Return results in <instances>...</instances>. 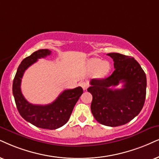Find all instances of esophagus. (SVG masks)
Returning a JSON list of instances; mask_svg holds the SVG:
<instances>
[{"mask_svg":"<svg viewBox=\"0 0 159 159\" xmlns=\"http://www.w3.org/2000/svg\"><path fill=\"white\" fill-rule=\"evenodd\" d=\"M80 85H81V87L83 88L84 90H86V89H87L88 86H89V84H88L87 82L83 81V82H81V84H80Z\"/></svg>","mask_w":159,"mask_h":159,"instance_id":"obj_1","label":"esophagus"}]
</instances>
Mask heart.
Returning a JSON list of instances; mask_svg holds the SVG:
<instances>
[{
	"instance_id": "b5f03b06",
	"label": "heart",
	"mask_w": 159,
	"mask_h": 159,
	"mask_svg": "<svg viewBox=\"0 0 159 159\" xmlns=\"http://www.w3.org/2000/svg\"><path fill=\"white\" fill-rule=\"evenodd\" d=\"M88 67L93 71L96 70V74L99 77H103L108 73L110 70V64L108 61H103L98 58H93L88 62Z\"/></svg>"
}]
</instances>
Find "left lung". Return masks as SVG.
I'll list each match as a JSON object with an SVG mask.
<instances>
[{
	"label": "left lung",
	"instance_id": "obj_1",
	"mask_svg": "<svg viewBox=\"0 0 159 159\" xmlns=\"http://www.w3.org/2000/svg\"><path fill=\"white\" fill-rule=\"evenodd\" d=\"M112 58L115 70L102 79H92L87 91L92 95L91 111L100 124L116 127L128 123L141 111L146 97L145 73L133 57L118 53ZM124 84L122 89L112 87Z\"/></svg>",
	"mask_w": 159,
	"mask_h": 159
}]
</instances>
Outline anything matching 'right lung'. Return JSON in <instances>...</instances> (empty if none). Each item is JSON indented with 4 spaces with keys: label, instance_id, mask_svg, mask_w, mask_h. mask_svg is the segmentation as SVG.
I'll use <instances>...</instances> for the list:
<instances>
[{
    "label": "right lung",
    "instance_id": "1",
    "mask_svg": "<svg viewBox=\"0 0 159 159\" xmlns=\"http://www.w3.org/2000/svg\"><path fill=\"white\" fill-rule=\"evenodd\" d=\"M51 51L40 49L24 59L17 68L12 84V92L17 110L22 117L34 125L43 129H57L67 123L74 106L83 93L78 86L64 90L53 103L48 105H34L29 103L21 92V81L25 70L39 59L49 56Z\"/></svg>",
    "mask_w": 159,
    "mask_h": 159
}]
</instances>
